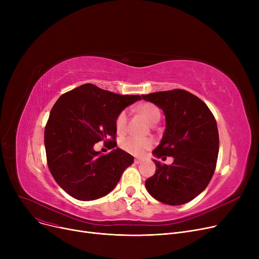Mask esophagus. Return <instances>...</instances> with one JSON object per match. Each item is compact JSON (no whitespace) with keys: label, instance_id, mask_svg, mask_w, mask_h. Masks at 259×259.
I'll use <instances>...</instances> for the list:
<instances>
[{"label":"esophagus","instance_id":"obj_1","mask_svg":"<svg viewBox=\"0 0 259 259\" xmlns=\"http://www.w3.org/2000/svg\"><path fill=\"white\" fill-rule=\"evenodd\" d=\"M143 160L142 159H139V158H137V159H134V164H137V165H139V164H141Z\"/></svg>","mask_w":259,"mask_h":259}]
</instances>
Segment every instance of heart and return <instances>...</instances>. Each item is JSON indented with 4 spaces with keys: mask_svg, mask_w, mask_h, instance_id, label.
<instances>
[{
    "mask_svg": "<svg viewBox=\"0 0 259 259\" xmlns=\"http://www.w3.org/2000/svg\"><path fill=\"white\" fill-rule=\"evenodd\" d=\"M138 112L143 115L146 120L149 122V124H156V122L160 118V112L159 109L151 104V103H145L142 104L138 107ZM127 112L124 110L119 112L115 119V128L116 132L121 134L124 133L127 127ZM120 148L122 150H125L126 152L141 156L146 153L147 150H149L152 147V141L148 140V139H140V138H135V137H127L120 140L119 143Z\"/></svg>",
    "mask_w": 259,
    "mask_h": 259,
    "instance_id": "heart-1",
    "label": "heart"
}]
</instances>
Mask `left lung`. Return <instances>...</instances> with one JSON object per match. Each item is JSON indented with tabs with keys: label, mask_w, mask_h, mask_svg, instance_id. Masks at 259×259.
Masks as SVG:
<instances>
[{
	"label": "left lung",
	"mask_w": 259,
	"mask_h": 259,
	"mask_svg": "<svg viewBox=\"0 0 259 259\" xmlns=\"http://www.w3.org/2000/svg\"><path fill=\"white\" fill-rule=\"evenodd\" d=\"M142 98L159 107L166 117V129L153 155L173 157L171 165L153 159L156 171L146 181V189L160 202L183 205L199 195L214 174L220 150L216 120L208 106L186 90L153 92Z\"/></svg>",
	"instance_id": "obj_1"
}]
</instances>
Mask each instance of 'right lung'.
Listing matches in <instances>:
<instances>
[{
  "mask_svg": "<svg viewBox=\"0 0 259 259\" xmlns=\"http://www.w3.org/2000/svg\"><path fill=\"white\" fill-rule=\"evenodd\" d=\"M140 95H120L84 84L66 92L52 107L45 128L49 170L66 193L93 200L110 193L133 156L119 148L108 154L94 150L104 141L114 148L115 119Z\"/></svg>",
  "mask_w": 259,
  "mask_h": 259,
  "instance_id": "add662e5",
  "label": "right lung"
}]
</instances>
